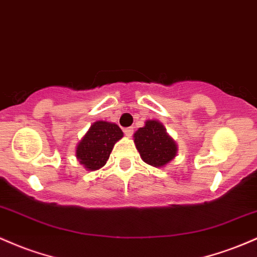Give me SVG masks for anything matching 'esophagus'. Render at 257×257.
Segmentation results:
<instances>
[{
  "instance_id": "obj_1",
  "label": "esophagus",
  "mask_w": 257,
  "mask_h": 257,
  "mask_svg": "<svg viewBox=\"0 0 257 257\" xmlns=\"http://www.w3.org/2000/svg\"><path fill=\"white\" fill-rule=\"evenodd\" d=\"M134 133V129L132 128V126H129V128H125L124 129V134H125V137H132Z\"/></svg>"
}]
</instances>
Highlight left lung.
Returning a JSON list of instances; mask_svg holds the SVG:
<instances>
[{"instance_id": "1", "label": "left lung", "mask_w": 257, "mask_h": 257, "mask_svg": "<svg viewBox=\"0 0 257 257\" xmlns=\"http://www.w3.org/2000/svg\"><path fill=\"white\" fill-rule=\"evenodd\" d=\"M134 143L148 165L162 167L174 159L177 145L157 120H146L145 126L134 134Z\"/></svg>"}]
</instances>
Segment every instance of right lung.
<instances>
[{
    "label": "right lung",
    "mask_w": 257,
    "mask_h": 257,
    "mask_svg": "<svg viewBox=\"0 0 257 257\" xmlns=\"http://www.w3.org/2000/svg\"><path fill=\"white\" fill-rule=\"evenodd\" d=\"M123 132L114 123L98 120L90 126L77 148V157L90 171L105 166L114 144L122 139Z\"/></svg>",
    "instance_id": "right-lung-1"
}]
</instances>
